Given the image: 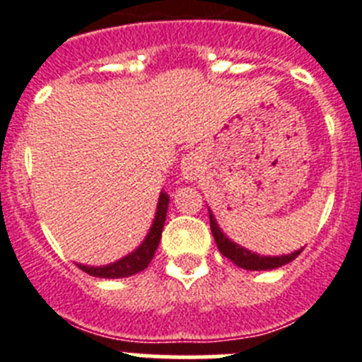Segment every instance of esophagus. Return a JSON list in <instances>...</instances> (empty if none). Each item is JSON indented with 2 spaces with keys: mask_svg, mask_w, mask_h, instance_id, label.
Instances as JSON below:
<instances>
[{
  "mask_svg": "<svg viewBox=\"0 0 362 362\" xmlns=\"http://www.w3.org/2000/svg\"><path fill=\"white\" fill-rule=\"evenodd\" d=\"M201 159L196 152H188L183 159H181V177L185 181H196L201 174Z\"/></svg>",
  "mask_w": 362,
  "mask_h": 362,
  "instance_id": "1",
  "label": "esophagus"
}]
</instances>
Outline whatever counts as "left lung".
<instances>
[{"mask_svg": "<svg viewBox=\"0 0 362 362\" xmlns=\"http://www.w3.org/2000/svg\"><path fill=\"white\" fill-rule=\"evenodd\" d=\"M210 214V228H212V235L216 239V245L219 248V252L225 257H228L233 264H238L239 268H245V270H252V272H261V270H276V268L284 267V264H288L290 261L297 257V255L303 252L300 250L292 252V254H286V255H261V254H255V252L248 250L245 246L238 245L235 241L226 235L221 226L217 225V219L216 216L212 214V210L209 209Z\"/></svg>", "mask_w": 362, "mask_h": 362, "instance_id": "8db88e82", "label": "left lung"}]
</instances>
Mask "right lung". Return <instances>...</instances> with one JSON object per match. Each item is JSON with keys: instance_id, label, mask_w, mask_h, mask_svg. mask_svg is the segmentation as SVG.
Here are the masks:
<instances>
[{"instance_id": "add662e5", "label": "right lung", "mask_w": 362, "mask_h": 362, "mask_svg": "<svg viewBox=\"0 0 362 362\" xmlns=\"http://www.w3.org/2000/svg\"><path fill=\"white\" fill-rule=\"evenodd\" d=\"M168 203H170V197L166 196L165 192H161L158 199L156 216H153V221L148 228V233H146L145 239H143L141 245L137 246L136 250H132L130 254H127L124 257L117 259V261H114V263L110 264H103V267H90V264L76 263L78 264V268H81L83 272H86L88 276L101 277V279H123V277L136 276V274L145 270V268L148 267L150 261H152L156 250H158L159 241H161V232H163V226H165Z\"/></svg>"}]
</instances>
